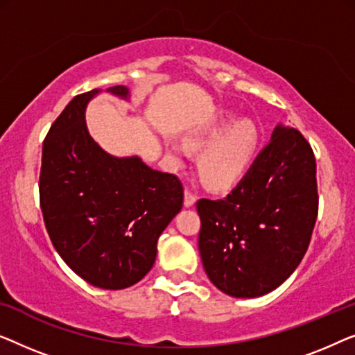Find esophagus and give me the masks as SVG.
Returning <instances> with one entry per match:
<instances>
[{
    "label": "esophagus",
    "instance_id": "esophagus-1",
    "mask_svg": "<svg viewBox=\"0 0 355 355\" xmlns=\"http://www.w3.org/2000/svg\"><path fill=\"white\" fill-rule=\"evenodd\" d=\"M196 199H198L196 194H194L193 191H189L188 188L184 189V206H187V207L194 206V202H196Z\"/></svg>",
    "mask_w": 355,
    "mask_h": 355
}]
</instances>
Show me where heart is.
Here are the masks:
<instances>
[{"label":"heart","mask_w":355,"mask_h":355,"mask_svg":"<svg viewBox=\"0 0 355 355\" xmlns=\"http://www.w3.org/2000/svg\"><path fill=\"white\" fill-rule=\"evenodd\" d=\"M261 135L256 123L249 119L220 116L206 125L194 130L191 143L201 148L198 167L202 178L212 188H228L241 178L256 157ZM173 161L187 156V148L175 139L167 141Z\"/></svg>","instance_id":"heart-1"}]
</instances>
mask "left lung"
<instances>
[{
	"mask_svg": "<svg viewBox=\"0 0 355 355\" xmlns=\"http://www.w3.org/2000/svg\"><path fill=\"white\" fill-rule=\"evenodd\" d=\"M315 172L307 139L279 123L227 198L199 199V254L222 293L263 296L296 270L317 220Z\"/></svg>",
	"mask_w": 355,
	"mask_h": 355,
	"instance_id": "1",
	"label": "left lung"
}]
</instances>
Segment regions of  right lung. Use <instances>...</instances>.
<instances>
[{"mask_svg": "<svg viewBox=\"0 0 355 355\" xmlns=\"http://www.w3.org/2000/svg\"><path fill=\"white\" fill-rule=\"evenodd\" d=\"M106 92L130 99L122 85ZM99 93L78 94L49 128L40 206L54 249L80 278L125 289L153 268L159 236L182 211L183 187L138 156L116 157L94 141L85 111Z\"/></svg>", "mask_w": 355, "mask_h": 355, "instance_id": "add662e5", "label": "right lung"}]
</instances>
